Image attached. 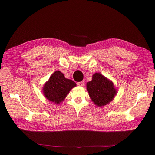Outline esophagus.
<instances>
[{"mask_svg": "<svg viewBox=\"0 0 155 155\" xmlns=\"http://www.w3.org/2000/svg\"><path fill=\"white\" fill-rule=\"evenodd\" d=\"M84 84V81H81V82H77V85L80 86H83Z\"/></svg>", "mask_w": 155, "mask_h": 155, "instance_id": "esophagus-1", "label": "esophagus"}]
</instances>
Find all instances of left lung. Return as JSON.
I'll list each match as a JSON object with an SVG mask.
<instances>
[{"mask_svg": "<svg viewBox=\"0 0 155 155\" xmlns=\"http://www.w3.org/2000/svg\"><path fill=\"white\" fill-rule=\"evenodd\" d=\"M86 88L92 102L100 107L110 102L117 92L113 82L98 73L93 74L92 80L86 84Z\"/></svg>", "mask_w": 155, "mask_h": 155, "instance_id": "8db88e82", "label": "left lung"}]
</instances>
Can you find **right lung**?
<instances>
[{
    "instance_id": "1",
    "label": "right lung",
    "mask_w": 155,
    "mask_h": 155,
    "mask_svg": "<svg viewBox=\"0 0 155 155\" xmlns=\"http://www.w3.org/2000/svg\"><path fill=\"white\" fill-rule=\"evenodd\" d=\"M76 85L74 81L65 78L61 72L57 71L45 84L43 92L47 99L55 104H59L63 101L69 91Z\"/></svg>"
}]
</instances>
